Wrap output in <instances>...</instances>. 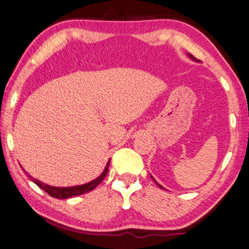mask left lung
I'll return each mask as SVG.
<instances>
[{"label": "left lung", "mask_w": 249, "mask_h": 249, "mask_svg": "<svg viewBox=\"0 0 249 249\" xmlns=\"http://www.w3.org/2000/svg\"><path fill=\"white\" fill-rule=\"evenodd\" d=\"M187 55H188V56H189V57H190V59H192V60H193V61H196V62H198V60H197V59H196V57H195V56H193V55H192V54H190V53H188V54H187ZM151 178H152V179H153V180H154V178H153V177H152V176H151ZM154 182H155V183H156V185H158V186H159V187H160V188H162V189H163V187H162V186H161V185H160V183H159V182H158V181H156V180H154Z\"/></svg>", "instance_id": "8db88e82"}]
</instances>
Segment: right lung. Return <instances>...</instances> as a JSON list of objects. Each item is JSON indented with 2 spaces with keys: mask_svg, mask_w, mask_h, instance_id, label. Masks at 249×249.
Returning <instances> with one entry per match:
<instances>
[{
  "mask_svg": "<svg viewBox=\"0 0 249 249\" xmlns=\"http://www.w3.org/2000/svg\"><path fill=\"white\" fill-rule=\"evenodd\" d=\"M108 165H110V160H108V162H107V166H105L104 171L101 173L100 177H97L96 179L91 180V181H89V182L85 183V185L73 186V187H53V186L46 185V183H44L42 181H39V180L33 178V177L29 176L26 171L25 172L28 175V178L32 180L33 182H35L36 185L39 187V188H42L44 192L49 194L50 196H52V197H54V198H57V199H66V198H70V197H72V196L83 195V194H86L88 192H90V190L96 188V187L100 185L102 181H103L105 176H107Z\"/></svg>",
  "mask_w": 249,
  "mask_h": 249,
  "instance_id": "add662e5",
  "label": "right lung"
}]
</instances>
